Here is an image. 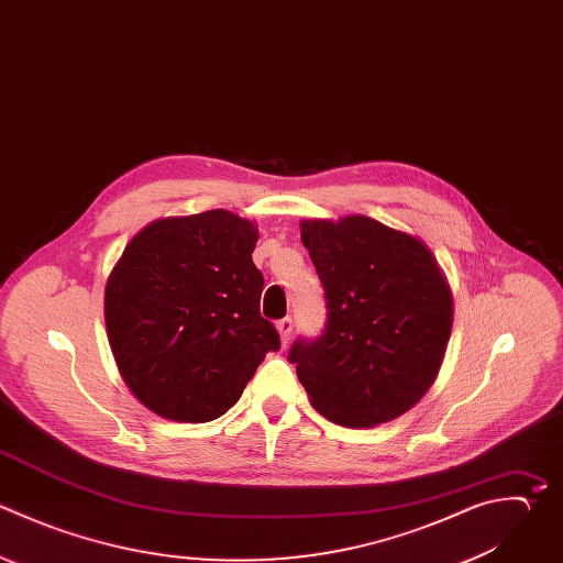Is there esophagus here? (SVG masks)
Masks as SVG:
<instances>
[{"label": "esophagus", "instance_id": "obj_1", "mask_svg": "<svg viewBox=\"0 0 563 563\" xmlns=\"http://www.w3.org/2000/svg\"><path fill=\"white\" fill-rule=\"evenodd\" d=\"M277 330H279V336H282V343L286 345L290 341V334H292V319L290 317H284L277 321Z\"/></svg>", "mask_w": 563, "mask_h": 563}]
</instances>
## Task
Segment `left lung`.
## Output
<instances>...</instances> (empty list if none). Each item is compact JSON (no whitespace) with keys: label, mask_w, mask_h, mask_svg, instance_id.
<instances>
[{"label":"left lung","mask_w":563,"mask_h":563,"mask_svg":"<svg viewBox=\"0 0 563 563\" xmlns=\"http://www.w3.org/2000/svg\"><path fill=\"white\" fill-rule=\"evenodd\" d=\"M325 297L323 334L288 352L312 407L343 427H374L411 409L438 376L451 288L413 235L365 216L303 220Z\"/></svg>","instance_id":"obj_1"}]
</instances>
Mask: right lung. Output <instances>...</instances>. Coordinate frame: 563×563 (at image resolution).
<instances>
[{"mask_svg":"<svg viewBox=\"0 0 563 563\" xmlns=\"http://www.w3.org/2000/svg\"><path fill=\"white\" fill-rule=\"evenodd\" d=\"M257 227L213 209L147 224L106 286L110 347L132 394L154 413L209 422L231 409L266 352Z\"/></svg>","mask_w":563,"mask_h":563,"instance_id":"right-lung-1","label":"right lung"}]
</instances>
